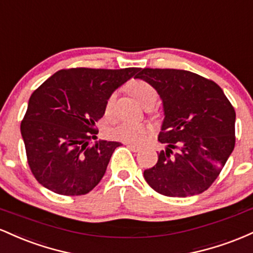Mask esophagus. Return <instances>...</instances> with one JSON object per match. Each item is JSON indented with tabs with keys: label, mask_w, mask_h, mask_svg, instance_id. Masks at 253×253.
I'll return each instance as SVG.
<instances>
[{
	"label": "esophagus",
	"mask_w": 253,
	"mask_h": 253,
	"mask_svg": "<svg viewBox=\"0 0 253 253\" xmlns=\"http://www.w3.org/2000/svg\"><path fill=\"white\" fill-rule=\"evenodd\" d=\"M125 145H126L130 151H133V152H139V151H140V149H139L138 146H134V145H130V144H125Z\"/></svg>",
	"instance_id": "esophagus-1"
}]
</instances>
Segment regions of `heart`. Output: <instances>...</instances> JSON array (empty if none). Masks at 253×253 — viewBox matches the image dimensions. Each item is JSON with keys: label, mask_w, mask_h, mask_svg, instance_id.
<instances>
[{"label": "heart", "mask_w": 253, "mask_h": 253, "mask_svg": "<svg viewBox=\"0 0 253 253\" xmlns=\"http://www.w3.org/2000/svg\"><path fill=\"white\" fill-rule=\"evenodd\" d=\"M128 90L132 95L136 98L141 106L147 108L152 107L158 98V92L152 84L144 80H134L128 84ZM115 95L112 94L107 98L106 106H104V113L109 115L112 113L113 104H114ZM147 127L144 125H136L129 123H120L114 125L108 129V136L114 140L123 141L127 144H140L144 140L147 133Z\"/></svg>", "instance_id": "obj_1"}]
</instances>
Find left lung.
<instances>
[{"mask_svg":"<svg viewBox=\"0 0 253 253\" xmlns=\"http://www.w3.org/2000/svg\"><path fill=\"white\" fill-rule=\"evenodd\" d=\"M135 78L152 84L163 101L158 140L167 144L144 171L149 185L170 197L201 194L221 172L236 144V112L213 81L187 70L139 69Z\"/></svg>","mask_w":253,"mask_h":253,"instance_id":"1","label":"left lung"}]
</instances>
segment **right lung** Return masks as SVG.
<instances>
[{"instance_id": "right-lung-1", "label": "right lung", "mask_w": 253, "mask_h": 253, "mask_svg": "<svg viewBox=\"0 0 253 253\" xmlns=\"http://www.w3.org/2000/svg\"><path fill=\"white\" fill-rule=\"evenodd\" d=\"M139 68L63 69L33 91L21 121L30 169L40 184L59 195L88 194L100 183L117 141L90 145L106 101Z\"/></svg>"}]
</instances>
